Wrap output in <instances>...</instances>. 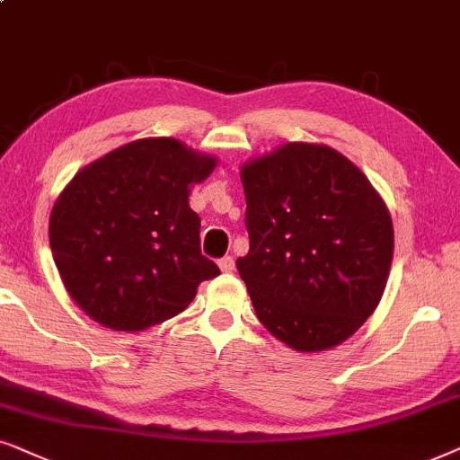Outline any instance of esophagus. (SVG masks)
I'll return each instance as SVG.
<instances>
[{
	"instance_id": "esophagus-1",
	"label": "esophagus",
	"mask_w": 460,
	"mask_h": 460,
	"mask_svg": "<svg viewBox=\"0 0 460 460\" xmlns=\"http://www.w3.org/2000/svg\"><path fill=\"white\" fill-rule=\"evenodd\" d=\"M218 267H220V271L223 273H231L235 269V261H234V256H225V259H220L218 261Z\"/></svg>"
}]
</instances>
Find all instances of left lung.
Returning a JSON list of instances; mask_svg holds the SVG:
<instances>
[{
	"label": "left lung",
	"mask_w": 460,
	"mask_h": 460,
	"mask_svg": "<svg viewBox=\"0 0 460 460\" xmlns=\"http://www.w3.org/2000/svg\"><path fill=\"white\" fill-rule=\"evenodd\" d=\"M256 317L294 351H328L375 314L394 259L389 208L328 145L286 143L242 166Z\"/></svg>",
	"instance_id": "left-lung-1"
}]
</instances>
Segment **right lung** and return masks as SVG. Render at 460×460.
I'll list each match as a JSON object with an SVG mask.
<instances>
[{
	"label": "right lung",
	"mask_w": 460,
	"mask_h": 460,
	"mask_svg": "<svg viewBox=\"0 0 460 460\" xmlns=\"http://www.w3.org/2000/svg\"><path fill=\"white\" fill-rule=\"evenodd\" d=\"M217 164L176 138H138L73 176L54 201L50 248L85 315L140 332L185 311L201 281L217 278L189 206Z\"/></svg>",
	"instance_id": "obj_1"
}]
</instances>
